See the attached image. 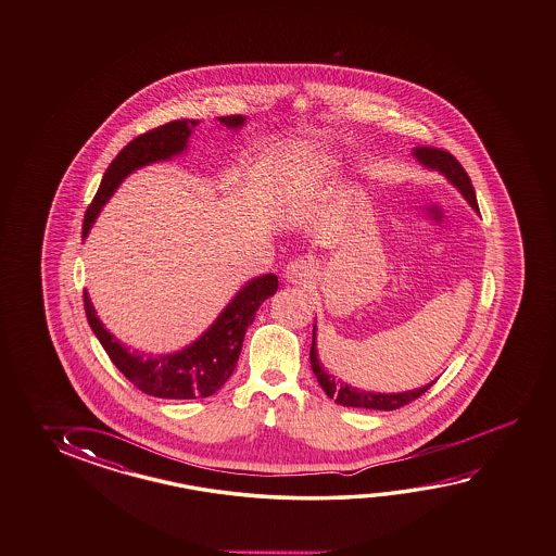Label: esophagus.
Listing matches in <instances>:
<instances>
[{
  "label": "esophagus",
  "mask_w": 556,
  "mask_h": 556,
  "mask_svg": "<svg viewBox=\"0 0 556 556\" xmlns=\"http://www.w3.org/2000/svg\"><path fill=\"white\" fill-rule=\"evenodd\" d=\"M283 276L288 282L298 283V286H305V283L312 282L314 276H316V268H314V262L309 258H294V261L288 262L286 268H283Z\"/></svg>",
  "instance_id": "esophagus-1"
}]
</instances>
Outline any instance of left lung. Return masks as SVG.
Listing matches in <instances>:
<instances>
[{
    "mask_svg": "<svg viewBox=\"0 0 556 556\" xmlns=\"http://www.w3.org/2000/svg\"><path fill=\"white\" fill-rule=\"evenodd\" d=\"M414 155L420 164L426 165L428 169H435L442 175H446L447 181L452 186L459 189V193L466 197L471 207L476 208L479 213L478 199H476V191L471 186V179L466 174V169L462 167V164L457 162L456 157L446 150H440V148H416ZM309 363H312V369L316 375L319 387L326 391L329 399H336V403L343 404V406H353V408H370V410H396L404 404L413 403L418 396H422L435 381L426 384L422 389H416V391L406 392H391V394H384V392H369L359 391V389H353L349 387L348 382L339 381L333 375H329L324 365L317 359L316 349V326H314V341H312V349H309Z\"/></svg>",
    "mask_w": 556,
    "mask_h": 556,
    "instance_id": "1",
    "label": "left lung"
}]
</instances>
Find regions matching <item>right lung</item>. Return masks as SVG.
Instances as JSON below:
<instances>
[{
	"instance_id": "right-lung-1",
	"label": "right lung",
	"mask_w": 556,
	"mask_h": 556,
	"mask_svg": "<svg viewBox=\"0 0 556 556\" xmlns=\"http://www.w3.org/2000/svg\"><path fill=\"white\" fill-rule=\"evenodd\" d=\"M227 128H240L244 118L240 114L217 118ZM197 121L167 122L160 128L146 131L134 138L122 152L112 160L109 169L100 181L99 191L88 205L83 239L87 237L94 218L99 217L100 208L118 189L124 177L143 167V165L169 160L175 153L187 148V140L195 128ZM278 278L276 274H264L247 283L239 294L230 300V304L220 312L215 324L197 339L195 343L172 355H148L128 351L118 339L110 336L102 321L97 317L92 302L85 290V312L88 326L92 327L110 361L118 367L128 381L146 394L157 399H205L217 392L237 367L240 349L247 329L254 321L262 302L276 294Z\"/></svg>"
}]
</instances>
